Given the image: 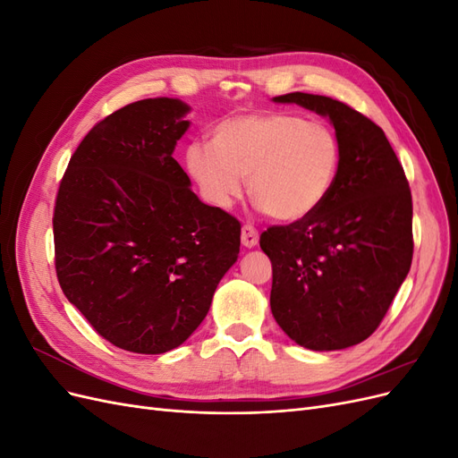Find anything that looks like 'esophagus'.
Returning a JSON list of instances; mask_svg holds the SVG:
<instances>
[{
    "label": "esophagus",
    "instance_id": "obj_1",
    "mask_svg": "<svg viewBox=\"0 0 458 458\" xmlns=\"http://www.w3.org/2000/svg\"><path fill=\"white\" fill-rule=\"evenodd\" d=\"M241 241L246 248H254L259 241V233L254 225H242V231H241Z\"/></svg>",
    "mask_w": 458,
    "mask_h": 458
}]
</instances>
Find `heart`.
<instances>
[{
  "label": "heart",
  "mask_w": 458,
  "mask_h": 458,
  "mask_svg": "<svg viewBox=\"0 0 458 458\" xmlns=\"http://www.w3.org/2000/svg\"><path fill=\"white\" fill-rule=\"evenodd\" d=\"M185 164L212 204L229 206L241 195V177H248V195L263 214L296 221L330 195L342 147L321 122L283 113L244 114L219 122L212 145L191 143Z\"/></svg>",
  "instance_id": "heart-1"
}]
</instances>
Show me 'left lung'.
<instances>
[{"mask_svg":"<svg viewBox=\"0 0 458 458\" xmlns=\"http://www.w3.org/2000/svg\"><path fill=\"white\" fill-rule=\"evenodd\" d=\"M273 101L328 116L342 164L315 212L261 233L273 267L271 313L303 348H350L378 328L411 269L409 182L382 128L350 105L301 91Z\"/></svg>","mask_w":458,"mask_h":458,"instance_id":"8db88e82","label":"left lung"}]
</instances>
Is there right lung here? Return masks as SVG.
<instances>
[{
  "label": "right lung",
  "instance_id": "right-lung-1",
  "mask_svg": "<svg viewBox=\"0 0 458 458\" xmlns=\"http://www.w3.org/2000/svg\"><path fill=\"white\" fill-rule=\"evenodd\" d=\"M187 113L179 99L157 97L97 122L55 200L64 296L97 335L133 353L182 345L241 250L239 219L200 202L172 157Z\"/></svg>",
  "mask_w": 458,
  "mask_h": 458
}]
</instances>
